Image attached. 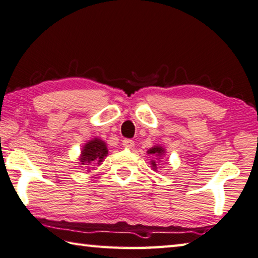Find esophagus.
<instances>
[{
  "label": "esophagus",
  "mask_w": 258,
  "mask_h": 258,
  "mask_svg": "<svg viewBox=\"0 0 258 258\" xmlns=\"http://www.w3.org/2000/svg\"><path fill=\"white\" fill-rule=\"evenodd\" d=\"M134 144H135V142L133 140H130V138H124V140L122 141V145H123L124 148L130 149V148H133Z\"/></svg>",
  "instance_id": "34e87169"
}]
</instances>
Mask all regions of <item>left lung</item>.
Instances as JSON below:
<instances>
[{"label":"left lung","instance_id":"obj_1","mask_svg":"<svg viewBox=\"0 0 258 258\" xmlns=\"http://www.w3.org/2000/svg\"><path fill=\"white\" fill-rule=\"evenodd\" d=\"M149 153H151V154H157V156H161L162 153H164V150H162L160 146H154V148H152L151 150H149ZM152 166L154 168H156V162L154 161H152Z\"/></svg>","mask_w":258,"mask_h":258}]
</instances>
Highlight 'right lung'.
<instances>
[{"mask_svg": "<svg viewBox=\"0 0 258 258\" xmlns=\"http://www.w3.org/2000/svg\"><path fill=\"white\" fill-rule=\"evenodd\" d=\"M107 154H108V150H107L105 143L101 140L94 138L93 141L89 142L88 144L84 146V149H83L81 164L82 165L100 164V162L105 159Z\"/></svg>", "mask_w": 258, "mask_h": 258, "instance_id": "right-lung-1", "label": "right lung"}]
</instances>
